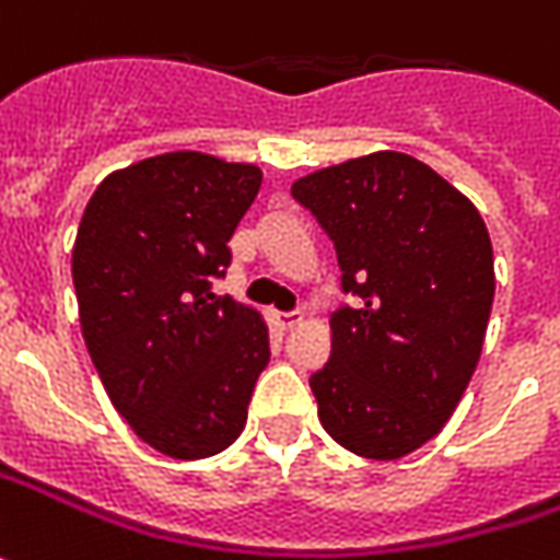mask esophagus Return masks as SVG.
Masks as SVG:
<instances>
[{"label": "esophagus", "instance_id": "esophagus-1", "mask_svg": "<svg viewBox=\"0 0 560 560\" xmlns=\"http://www.w3.org/2000/svg\"><path fill=\"white\" fill-rule=\"evenodd\" d=\"M276 322H279V328H294L300 322V313H276Z\"/></svg>", "mask_w": 560, "mask_h": 560}]
</instances>
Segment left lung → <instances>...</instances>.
<instances>
[{"label":"left lung","mask_w":560,"mask_h":560,"mask_svg":"<svg viewBox=\"0 0 560 560\" xmlns=\"http://www.w3.org/2000/svg\"><path fill=\"white\" fill-rule=\"evenodd\" d=\"M335 242L331 359L310 375L318 421L343 450L402 458L443 431L471 381L492 310L490 232L421 161L377 151L291 188Z\"/></svg>","instance_id":"8db88e82"}]
</instances>
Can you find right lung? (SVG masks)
Masks as SVG:
<instances>
[{"label":"right lung","instance_id":"1","mask_svg":"<svg viewBox=\"0 0 560 560\" xmlns=\"http://www.w3.org/2000/svg\"><path fill=\"white\" fill-rule=\"evenodd\" d=\"M260 183L257 166L173 151L110 173L77 229L92 365L129 428L170 458L232 446L269 362L260 313L213 294Z\"/></svg>","mask_w":560,"mask_h":560}]
</instances>
